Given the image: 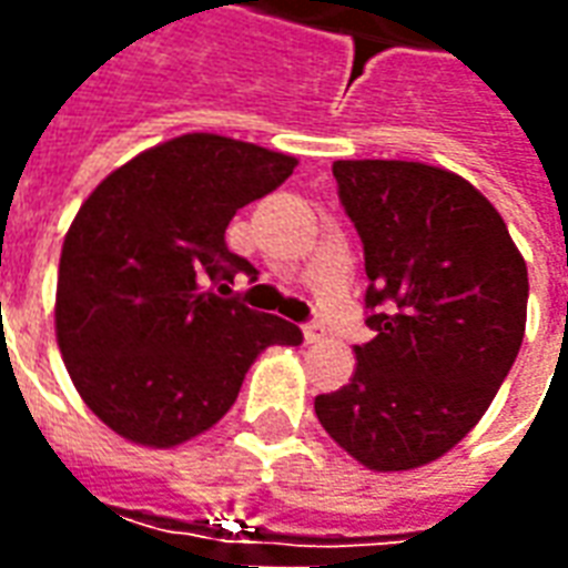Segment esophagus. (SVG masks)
<instances>
[{"label": "esophagus", "mask_w": 568, "mask_h": 568, "mask_svg": "<svg viewBox=\"0 0 568 568\" xmlns=\"http://www.w3.org/2000/svg\"><path fill=\"white\" fill-rule=\"evenodd\" d=\"M304 341H307V344H322V341H325V325H320V322L304 325Z\"/></svg>", "instance_id": "esophagus-1"}]
</instances>
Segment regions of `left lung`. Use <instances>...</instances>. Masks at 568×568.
<instances>
[{"label":"left lung","mask_w":568,"mask_h":568,"mask_svg":"<svg viewBox=\"0 0 568 568\" xmlns=\"http://www.w3.org/2000/svg\"><path fill=\"white\" fill-rule=\"evenodd\" d=\"M337 197L365 246L356 374L316 395L322 428L374 471H407L477 426L520 353L526 261L463 175L417 161H337Z\"/></svg>","instance_id":"1"}]
</instances>
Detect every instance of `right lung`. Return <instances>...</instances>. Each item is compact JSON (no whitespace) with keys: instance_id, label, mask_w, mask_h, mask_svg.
<instances>
[{"instance_id":"1","label":"right lung","mask_w":568,"mask_h":568,"mask_svg":"<svg viewBox=\"0 0 568 568\" xmlns=\"http://www.w3.org/2000/svg\"><path fill=\"white\" fill-rule=\"evenodd\" d=\"M295 166L283 151L185 133L81 203L57 273V344L84 405L121 438H194L231 410L261 349L304 341L292 322L222 297L236 273H258L227 248V224Z\"/></svg>"}]
</instances>
